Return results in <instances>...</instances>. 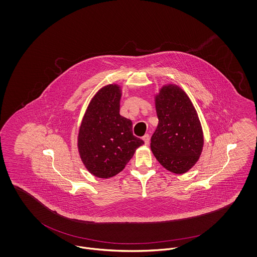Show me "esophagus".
Here are the masks:
<instances>
[{"label": "esophagus", "mask_w": 257, "mask_h": 257, "mask_svg": "<svg viewBox=\"0 0 257 257\" xmlns=\"http://www.w3.org/2000/svg\"><path fill=\"white\" fill-rule=\"evenodd\" d=\"M143 140H144V142H145V144H146L147 146L149 145V142H150V137H149V135H145V136L143 137Z\"/></svg>", "instance_id": "obj_1"}]
</instances>
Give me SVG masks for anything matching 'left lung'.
I'll return each mask as SVG.
<instances>
[{"instance_id":"left-lung-1","label":"left lung","mask_w":257,"mask_h":257,"mask_svg":"<svg viewBox=\"0 0 257 257\" xmlns=\"http://www.w3.org/2000/svg\"><path fill=\"white\" fill-rule=\"evenodd\" d=\"M159 119L150 147L160 164L182 174L191 170L203 148V132L196 109L180 86L165 85L155 95Z\"/></svg>"}]
</instances>
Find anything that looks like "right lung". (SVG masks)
I'll return each mask as SVG.
<instances>
[{"label":"right lung","instance_id":"add662e5","mask_svg":"<svg viewBox=\"0 0 257 257\" xmlns=\"http://www.w3.org/2000/svg\"><path fill=\"white\" fill-rule=\"evenodd\" d=\"M120 86L100 88L90 100L78 135V150L86 170L99 178L119 173L145 143L135 137L133 123L119 114Z\"/></svg>","mask_w":257,"mask_h":257}]
</instances>
